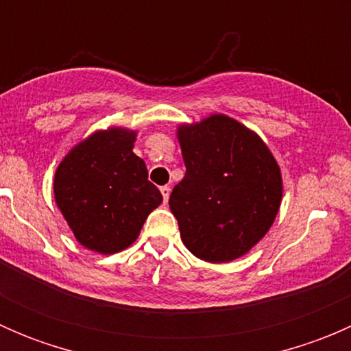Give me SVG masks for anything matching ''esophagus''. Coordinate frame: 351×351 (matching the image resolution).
Returning a JSON list of instances; mask_svg holds the SVG:
<instances>
[{"label":"esophagus","instance_id":"esophagus-1","mask_svg":"<svg viewBox=\"0 0 351 351\" xmlns=\"http://www.w3.org/2000/svg\"><path fill=\"white\" fill-rule=\"evenodd\" d=\"M161 193H162V198H165V202H168V198H169V193H171V189H169L168 185L161 186Z\"/></svg>","mask_w":351,"mask_h":351}]
</instances>
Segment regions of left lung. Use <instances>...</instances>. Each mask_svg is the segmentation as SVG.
<instances>
[{
	"mask_svg": "<svg viewBox=\"0 0 351 351\" xmlns=\"http://www.w3.org/2000/svg\"><path fill=\"white\" fill-rule=\"evenodd\" d=\"M186 173L169 195L182 241L208 263L246 254L274 224L282 175L258 134L214 113L176 132Z\"/></svg>",
	"mask_w": 351,
	"mask_h": 351,
	"instance_id": "1",
	"label": "left lung"
}]
</instances>
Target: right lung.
I'll return each mask as SVG.
<instances>
[{"mask_svg": "<svg viewBox=\"0 0 351 351\" xmlns=\"http://www.w3.org/2000/svg\"><path fill=\"white\" fill-rule=\"evenodd\" d=\"M137 134L122 127L97 130L56 169L54 197L74 238L91 251L113 254L137 239L147 215L162 202L134 154Z\"/></svg>", "mask_w": 351, "mask_h": 351, "instance_id": "obj_1", "label": "right lung"}]
</instances>
